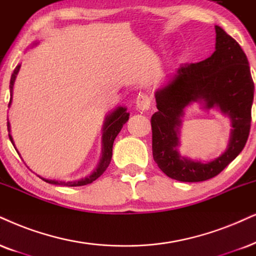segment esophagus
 Wrapping results in <instances>:
<instances>
[{
    "label": "esophagus",
    "instance_id": "obj_1",
    "mask_svg": "<svg viewBox=\"0 0 256 256\" xmlns=\"http://www.w3.org/2000/svg\"><path fill=\"white\" fill-rule=\"evenodd\" d=\"M150 99H148V96L145 94H142L139 96L137 100H136V108L138 110L139 112H144V111H148V108H150Z\"/></svg>",
    "mask_w": 256,
    "mask_h": 256
}]
</instances>
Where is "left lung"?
Returning <instances> with one entry per match:
<instances>
[{
	"label": "left lung",
	"instance_id": "left-lung-1",
	"mask_svg": "<svg viewBox=\"0 0 256 256\" xmlns=\"http://www.w3.org/2000/svg\"><path fill=\"white\" fill-rule=\"evenodd\" d=\"M215 52L197 64H184L170 82L156 90L158 111L151 117L152 154L160 169L180 182H202L218 176L244 150L250 131L254 82L248 59L240 44L215 26ZM231 118L232 134L224 154L202 164L176 151L184 108L202 101Z\"/></svg>",
	"mask_w": 256,
	"mask_h": 256
}]
</instances>
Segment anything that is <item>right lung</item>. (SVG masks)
I'll return each mask as SVG.
<instances>
[{
	"label": "right lung",
	"mask_w": 256,
	"mask_h": 256,
	"mask_svg": "<svg viewBox=\"0 0 256 256\" xmlns=\"http://www.w3.org/2000/svg\"><path fill=\"white\" fill-rule=\"evenodd\" d=\"M20 67L21 64H18L16 68L14 70V72L12 74L10 85H9V87H10V96H12V86H14L16 76H18V70H20ZM10 104H12V98L9 100L8 106H10ZM128 116H130V113L126 111V108H124V106H118L114 111H112L108 117L105 118V122L104 125H102V158H100V162L98 166H96V169L93 171L92 174H88V176L76 180H70V182H62V180H46V178H42L40 176L38 177L47 183L58 184V186H86V184L92 183L93 180H96L98 177L102 176V174H104V171L108 169L110 162H111V158H112L113 142H114L116 137H117L119 132H120L122 125L128 120ZM8 131L10 132V124H9V122H8ZM9 139H10L12 145H14V142H12V138L10 134H9Z\"/></svg>",
	"instance_id": "1"
}]
</instances>
